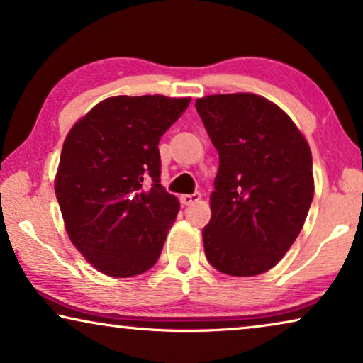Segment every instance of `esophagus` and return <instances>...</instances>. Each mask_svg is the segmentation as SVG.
Wrapping results in <instances>:
<instances>
[{"label": "esophagus", "mask_w": 363, "mask_h": 363, "mask_svg": "<svg viewBox=\"0 0 363 363\" xmlns=\"http://www.w3.org/2000/svg\"><path fill=\"white\" fill-rule=\"evenodd\" d=\"M200 200H201L200 193H191V195H182L180 196L182 205H185V206L193 205V203H196V201H200Z\"/></svg>", "instance_id": "1"}]
</instances>
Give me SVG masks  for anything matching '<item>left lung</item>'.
<instances>
[{"label":"left lung","mask_w":363,"mask_h":363,"mask_svg":"<svg viewBox=\"0 0 363 363\" xmlns=\"http://www.w3.org/2000/svg\"><path fill=\"white\" fill-rule=\"evenodd\" d=\"M195 107L220 155L206 259L228 276H257L279 262L314 198L312 153L292 118L256 94H215Z\"/></svg>","instance_id":"left-lung-1"}]
</instances>
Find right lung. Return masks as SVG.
I'll use <instances>...</instances> for the list:
<instances>
[{
  "instance_id": "right-lung-1",
  "label": "right lung",
  "mask_w": 363,
  "mask_h": 363,
  "mask_svg": "<svg viewBox=\"0 0 363 363\" xmlns=\"http://www.w3.org/2000/svg\"><path fill=\"white\" fill-rule=\"evenodd\" d=\"M190 101L108 97L69 130L54 190L69 240L99 272L137 276L160 256L180 201L160 185L158 142Z\"/></svg>"
}]
</instances>
